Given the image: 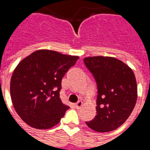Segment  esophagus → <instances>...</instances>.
Listing matches in <instances>:
<instances>
[{
  "label": "esophagus",
  "instance_id": "obj_1",
  "mask_svg": "<svg viewBox=\"0 0 150 150\" xmlns=\"http://www.w3.org/2000/svg\"><path fill=\"white\" fill-rule=\"evenodd\" d=\"M82 105H83V102H82V101H78V102L75 104V107L77 109H79V108H80L82 107Z\"/></svg>",
  "mask_w": 150,
  "mask_h": 150
}]
</instances>
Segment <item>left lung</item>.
<instances>
[{
    "mask_svg": "<svg viewBox=\"0 0 150 150\" xmlns=\"http://www.w3.org/2000/svg\"><path fill=\"white\" fill-rule=\"evenodd\" d=\"M97 84L96 116L87 125L96 132L115 130L122 125L135 107L137 86L132 70L112 57L83 59Z\"/></svg>",
    "mask_w": 150,
    "mask_h": 150,
    "instance_id": "8db88e82",
    "label": "left lung"
}]
</instances>
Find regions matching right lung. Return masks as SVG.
I'll return each instance as SVG.
<instances>
[{
  "label": "right lung",
  "mask_w": 150,
  "mask_h": 150,
  "mask_svg": "<svg viewBox=\"0 0 150 150\" xmlns=\"http://www.w3.org/2000/svg\"><path fill=\"white\" fill-rule=\"evenodd\" d=\"M78 56L39 50L18 63L10 81L12 102L21 120L33 128L59 124L69 107L59 98L62 79Z\"/></svg>",
  "instance_id": "obj_1"
}]
</instances>
